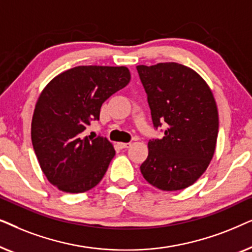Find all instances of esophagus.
I'll use <instances>...</instances> for the list:
<instances>
[{"label": "esophagus", "instance_id": "obj_1", "mask_svg": "<svg viewBox=\"0 0 252 252\" xmlns=\"http://www.w3.org/2000/svg\"><path fill=\"white\" fill-rule=\"evenodd\" d=\"M130 146H132V143H130V142H127V143L120 142V143H119V147L122 148V149H126V148H129Z\"/></svg>", "mask_w": 252, "mask_h": 252}]
</instances>
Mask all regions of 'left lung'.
Wrapping results in <instances>:
<instances>
[{"mask_svg": "<svg viewBox=\"0 0 252 252\" xmlns=\"http://www.w3.org/2000/svg\"><path fill=\"white\" fill-rule=\"evenodd\" d=\"M155 128L163 139L148 142L143 178L160 190H181L204 173L216 150L218 109L211 89L197 72L178 63L137 65Z\"/></svg>", "mask_w": 252, "mask_h": 252, "instance_id": "left-lung-1", "label": "left lung"}]
</instances>
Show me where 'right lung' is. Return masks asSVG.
<instances>
[{"label":"right lung","instance_id":"1","mask_svg":"<svg viewBox=\"0 0 252 252\" xmlns=\"http://www.w3.org/2000/svg\"><path fill=\"white\" fill-rule=\"evenodd\" d=\"M129 80L126 66H77L55 77L40 94L31 136L41 170L60 190L85 192L104 177L116 155L112 143L84 132Z\"/></svg>","mask_w":252,"mask_h":252}]
</instances>
